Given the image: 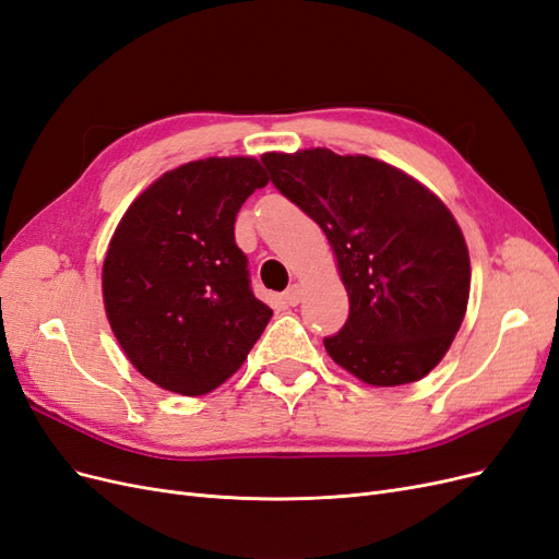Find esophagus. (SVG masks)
<instances>
[{
	"label": "esophagus",
	"instance_id": "obj_1",
	"mask_svg": "<svg viewBox=\"0 0 559 559\" xmlns=\"http://www.w3.org/2000/svg\"><path fill=\"white\" fill-rule=\"evenodd\" d=\"M300 296H302V289L298 284H292L289 289L284 292V300H286V306H298L300 302Z\"/></svg>",
	"mask_w": 559,
	"mask_h": 559
}]
</instances>
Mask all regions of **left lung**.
Returning a JSON list of instances; mask_svg holds the SVG:
<instances>
[{
    "label": "left lung",
    "instance_id": "left-lung-1",
    "mask_svg": "<svg viewBox=\"0 0 559 559\" xmlns=\"http://www.w3.org/2000/svg\"><path fill=\"white\" fill-rule=\"evenodd\" d=\"M275 189L324 230L349 317L329 357L373 386L425 378L445 357L468 302L471 263L450 210L419 181L331 148L265 154Z\"/></svg>",
    "mask_w": 559,
    "mask_h": 559
}]
</instances>
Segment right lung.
Wrapping results in <instances>:
<instances>
[{
  "label": "right lung",
  "mask_w": 559,
  "mask_h": 559,
  "mask_svg": "<svg viewBox=\"0 0 559 559\" xmlns=\"http://www.w3.org/2000/svg\"><path fill=\"white\" fill-rule=\"evenodd\" d=\"M267 183L257 158H205L132 202L103 265L118 345L167 392L202 396L238 370L273 310L251 292L235 216Z\"/></svg>",
  "instance_id": "1"
}]
</instances>
